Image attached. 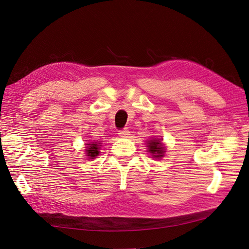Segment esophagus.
I'll return each mask as SVG.
<instances>
[{"instance_id": "34e87169", "label": "esophagus", "mask_w": 249, "mask_h": 249, "mask_svg": "<svg viewBox=\"0 0 249 249\" xmlns=\"http://www.w3.org/2000/svg\"><path fill=\"white\" fill-rule=\"evenodd\" d=\"M118 135L123 137V138H126V137L130 136V131L127 130V127H124V128H123V130L118 131Z\"/></svg>"}]
</instances>
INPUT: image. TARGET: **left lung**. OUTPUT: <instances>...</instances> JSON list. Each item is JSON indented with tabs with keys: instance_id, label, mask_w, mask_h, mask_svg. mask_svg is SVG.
Wrapping results in <instances>:
<instances>
[{
	"instance_id": "1",
	"label": "left lung",
	"mask_w": 249,
	"mask_h": 249,
	"mask_svg": "<svg viewBox=\"0 0 249 249\" xmlns=\"http://www.w3.org/2000/svg\"><path fill=\"white\" fill-rule=\"evenodd\" d=\"M147 147L148 151L152 154L154 158H161L164 156L165 148L162 147V143L160 139H152L149 140L147 143Z\"/></svg>"
}]
</instances>
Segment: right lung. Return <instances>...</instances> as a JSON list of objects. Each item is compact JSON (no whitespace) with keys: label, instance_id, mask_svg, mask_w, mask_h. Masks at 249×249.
I'll use <instances>...</instances> for the list:
<instances>
[{"label":"right lung","instance_id":"obj_1","mask_svg":"<svg viewBox=\"0 0 249 249\" xmlns=\"http://www.w3.org/2000/svg\"><path fill=\"white\" fill-rule=\"evenodd\" d=\"M99 144L100 143H97V142H91V143H89V144H87L88 145V149L85 150L87 151V154H88V157L89 158V159H95L98 154H99Z\"/></svg>","mask_w":249,"mask_h":249}]
</instances>
